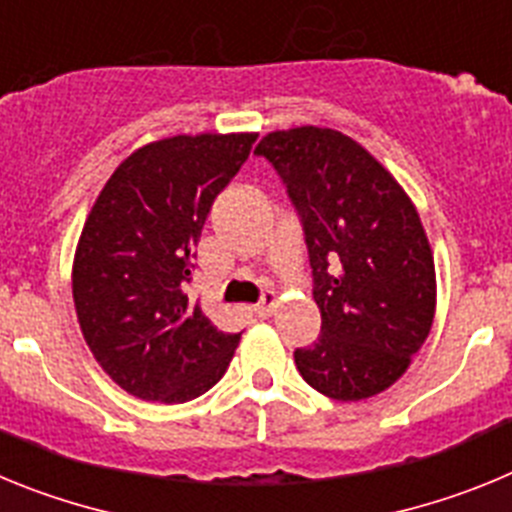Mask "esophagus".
<instances>
[{"instance_id": "obj_1", "label": "esophagus", "mask_w": 512, "mask_h": 512, "mask_svg": "<svg viewBox=\"0 0 512 512\" xmlns=\"http://www.w3.org/2000/svg\"><path fill=\"white\" fill-rule=\"evenodd\" d=\"M274 307H277V295H274V292H264V295H261V300L256 302L251 310L256 318H269L271 312H274Z\"/></svg>"}]
</instances>
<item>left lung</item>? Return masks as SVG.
I'll use <instances>...</instances> for the list:
<instances>
[{
    "label": "left lung",
    "mask_w": 512,
    "mask_h": 512,
    "mask_svg": "<svg viewBox=\"0 0 512 512\" xmlns=\"http://www.w3.org/2000/svg\"><path fill=\"white\" fill-rule=\"evenodd\" d=\"M256 156L300 217L320 336L295 348L302 379L341 402L379 395L431 333L436 271L408 194L369 151L328 128L269 133Z\"/></svg>",
    "instance_id": "1"
}]
</instances>
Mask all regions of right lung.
Instances as JSON below:
<instances>
[{
    "instance_id": "add662e5",
    "label": "right lung",
    "mask_w": 512,
    "mask_h": 512,
    "mask_svg": "<svg viewBox=\"0 0 512 512\" xmlns=\"http://www.w3.org/2000/svg\"><path fill=\"white\" fill-rule=\"evenodd\" d=\"M256 135H176L138 148L104 184L81 230L74 305L94 359L148 402L205 395L241 333H225L187 297L215 197Z\"/></svg>"
}]
</instances>
